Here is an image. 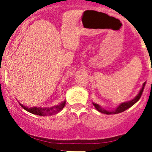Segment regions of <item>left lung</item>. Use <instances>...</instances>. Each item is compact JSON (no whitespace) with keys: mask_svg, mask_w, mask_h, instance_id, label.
Here are the masks:
<instances>
[{"mask_svg":"<svg viewBox=\"0 0 152 152\" xmlns=\"http://www.w3.org/2000/svg\"><path fill=\"white\" fill-rule=\"evenodd\" d=\"M145 82H144L143 85H142V89L140 90V93L137 94V96L135 97L134 99H133L131 100V101H129V102H126L121 103V104H120V105L117 107V109H115L114 110H111V111H110V110H104V109L102 108V107H100L98 104H96V103H93V104H94V107L97 109V110H99V111L101 112V113H106V114H116V113H121V112H123L124 110H127L128 108H129V107H132L133 104H134L135 103H136L137 102L138 100L140 99L141 95H142V91H143L144 87H145Z\"/></svg>","mask_w":152,"mask_h":152,"instance_id":"8db88e82","label":"left lung"}]
</instances>
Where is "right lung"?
Returning <instances> with one entry per match:
<instances>
[{"instance_id": "obj_1", "label": "right lung", "mask_w": 152, "mask_h": 152, "mask_svg": "<svg viewBox=\"0 0 152 152\" xmlns=\"http://www.w3.org/2000/svg\"><path fill=\"white\" fill-rule=\"evenodd\" d=\"M66 101L62 102L60 103L58 105L53 106L51 107H28L27 106H25L22 104L21 103H19L20 106L23 107L24 110H27L28 112L33 114H36V115L39 116H52L54 114H56L58 112L61 110L63 107L65 105Z\"/></svg>"}]
</instances>
